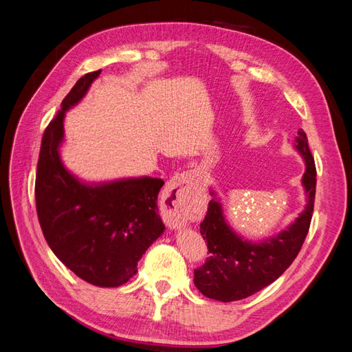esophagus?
Masks as SVG:
<instances>
[{
    "mask_svg": "<svg viewBox=\"0 0 352 352\" xmlns=\"http://www.w3.org/2000/svg\"><path fill=\"white\" fill-rule=\"evenodd\" d=\"M198 182V173L188 170L185 173L176 175L166 188V197L173 207V214L167 220L170 228H180L188 223L192 214L194 185Z\"/></svg>",
    "mask_w": 352,
    "mask_h": 352,
    "instance_id": "1",
    "label": "esophagus"
}]
</instances>
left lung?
I'll return each instance as SVG.
<instances>
[{
    "label": "left lung",
    "instance_id": "8db88e82",
    "mask_svg": "<svg viewBox=\"0 0 352 352\" xmlns=\"http://www.w3.org/2000/svg\"><path fill=\"white\" fill-rule=\"evenodd\" d=\"M295 148L305 162L302 186L307 204L295 221L276 236L251 242L236 235L211 190L214 198L208 202L206 219L199 225L210 257L194 270V283L202 295L221 302L243 300L273 283L296 258L313 217L316 164L302 129L298 131Z\"/></svg>",
    "mask_w": 352,
    "mask_h": 352
}]
</instances>
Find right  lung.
<instances>
[{
	"mask_svg": "<svg viewBox=\"0 0 352 352\" xmlns=\"http://www.w3.org/2000/svg\"><path fill=\"white\" fill-rule=\"evenodd\" d=\"M100 73L82 76L47 126L35 201L42 233L57 258L85 282L116 287L136 274L138 261L164 232L157 207L164 180L144 176L89 185L61 163L66 111L85 97Z\"/></svg>",
	"mask_w": 352,
	"mask_h": 352,
	"instance_id": "right-lung-1",
	"label": "right lung"
}]
</instances>
